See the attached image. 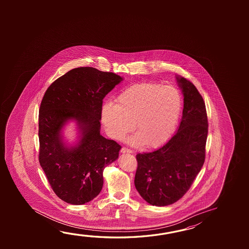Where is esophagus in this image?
I'll return each instance as SVG.
<instances>
[{
    "label": "esophagus",
    "mask_w": 249,
    "mask_h": 249,
    "mask_svg": "<svg viewBox=\"0 0 249 249\" xmlns=\"http://www.w3.org/2000/svg\"><path fill=\"white\" fill-rule=\"evenodd\" d=\"M121 152L123 153V154H125V153H127V154H132V153H133V151L131 150V149H128V148H126V147H123V148L121 149Z\"/></svg>",
    "instance_id": "1"
}]
</instances>
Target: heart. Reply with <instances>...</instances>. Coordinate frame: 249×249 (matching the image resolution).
I'll return each mask as SVG.
<instances>
[{"mask_svg":"<svg viewBox=\"0 0 249 249\" xmlns=\"http://www.w3.org/2000/svg\"><path fill=\"white\" fill-rule=\"evenodd\" d=\"M117 104L107 102L102 108V121L107 135L123 140L134 126L138 134L133 144L158 147L171 136L179 120L182 98L173 86L142 82L123 90Z\"/></svg>","mask_w":249,"mask_h":249,"instance_id":"1","label":"heart"}]
</instances>
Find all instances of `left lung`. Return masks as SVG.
<instances>
[{
	"label": "left lung",
	"instance_id": "1",
	"mask_svg": "<svg viewBox=\"0 0 249 249\" xmlns=\"http://www.w3.org/2000/svg\"><path fill=\"white\" fill-rule=\"evenodd\" d=\"M184 97L178 130L162 147L138 154L135 185L147 203L164 207L188 192L205 161L208 116L202 96L186 78L177 76Z\"/></svg>",
	"mask_w": 249,
	"mask_h": 249
}]
</instances>
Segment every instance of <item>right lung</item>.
I'll return each instance as SVG.
<instances>
[{
    "label": "right lung",
    "instance_id": "1",
    "mask_svg": "<svg viewBox=\"0 0 249 249\" xmlns=\"http://www.w3.org/2000/svg\"><path fill=\"white\" fill-rule=\"evenodd\" d=\"M91 67L70 70L49 86L39 110V161L55 195L82 205L98 196L104 168L118 159L122 147L100 134L102 100L123 81ZM74 120L79 140L68 146L62 128Z\"/></svg>",
    "mask_w": 249,
    "mask_h": 249
}]
</instances>
